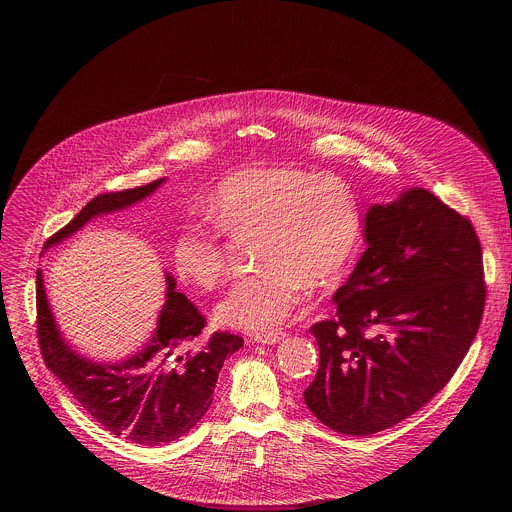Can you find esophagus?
<instances>
[{
	"label": "esophagus",
	"mask_w": 512,
	"mask_h": 512,
	"mask_svg": "<svg viewBox=\"0 0 512 512\" xmlns=\"http://www.w3.org/2000/svg\"><path fill=\"white\" fill-rule=\"evenodd\" d=\"M283 338V332H279V330H271V332H259V334H255L253 336V340L255 342H261V344H275V342H279Z\"/></svg>",
	"instance_id": "34e87169"
}]
</instances>
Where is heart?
<instances>
[{"label":"heart","instance_id":"heart-1","mask_svg":"<svg viewBox=\"0 0 512 512\" xmlns=\"http://www.w3.org/2000/svg\"><path fill=\"white\" fill-rule=\"evenodd\" d=\"M208 216L235 241L255 243L253 275L239 279L216 306V320L249 332L271 330L296 310L304 289L338 281L352 263L362 214L338 176L289 166L249 168L225 178ZM178 273L202 287L221 285L229 271L223 235L202 225L182 229L174 243Z\"/></svg>","mask_w":512,"mask_h":512}]
</instances>
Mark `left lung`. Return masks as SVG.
Returning <instances> with one entry per match:
<instances>
[{
  "label": "left lung",
  "mask_w": 512,
  "mask_h": 512,
  "mask_svg": "<svg viewBox=\"0 0 512 512\" xmlns=\"http://www.w3.org/2000/svg\"><path fill=\"white\" fill-rule=\"evenodd\" d=\"M362 253L336 289V314L310 332L320 369L304 391L330 429L371 435L440 393L480 328L486 283L480 239L466 216L409 188L364 216Z\"/></svg>",
  "instance_id": "1"
}]
</instances>
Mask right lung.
Returning <instances> with one entry per match:
<instances>
[{
  "mask_svg": "<svg viewBox=\"0 0 512 512\" xmlns=\"http://www.w3.org/2000/svg\"><path fill=\"white\" fill-rule=\"evenodd\" d=\"M164 180L95 196L44 243V249L77 233L91 218L150 196ZM166 281V304L145 348L119 362H95L62 340L48 308L42 273L36 271V328L46 367L97 423L139 446L172 444L188 433L212 403L225 358L243 346L237 334L214 332L198 350H192L206 318L176 291L170 273Z\"/></svg>",
  "mask_w": 512,
  "mask_h": 512,
  "instance_id": "right-lung-1",
  "label": "right lung"
}]
</instances>
